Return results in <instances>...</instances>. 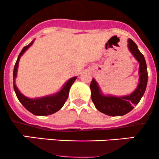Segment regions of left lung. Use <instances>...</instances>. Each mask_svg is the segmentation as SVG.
<instances>
[{
  "label": "left lung",
  "instance_id": "obj_1",
  "mask_svg": "<svg viewBox=\"0 0 159 159\" xmlns=\"http://www.w3.org/2000/svg\"><path fill=\"white\" fill-rule=\"evenodd\" d=\"M128 42L130 52L139 63V83L137 89L129 95L117 97L102 94L94 78L90 84L91 99L95 108L99 111L109 116H121L131 111L134 108V105H138L140 102L146 89L148 71L145 57L132 40L129 39Z\"/></svg>",
  "mask_w": 159,
  "mask_h": 159
}]
</instances>
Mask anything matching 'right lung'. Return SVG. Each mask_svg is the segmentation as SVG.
Here are the masks:
<instances>
[{"instance_id":"obj_1","label":"right lung","mask_w":159,"mask_h":159,"mask_svg":"<svg viewBox=\"0 0 159 159\" xmlns=\"http://www.w3.org/2000/svg\"><path fill=\"white\" fill-rule=\"evenodd\" d=\"M34 41H32L28 45L25 46L18 55L17 61H16L15 65H14V73H13V84H14V91H15V94L17 95V98H18L19 102L23 105V106L27 110L29 111L30 113L34 114L35 115L45 116V115L55 113L63 107L65 102L68 99L70 87L76 80L77 77H73V78H70L64 84L63 88L58 92L55 93L54 94H51V95H47L41 98H29L28 97H25L23 94L20 93V91H19L17 86H16L15 79L16 77H17V68H18L20 56L23 55L24 53L32 45Z\"/></svg>"}]
</instances>
